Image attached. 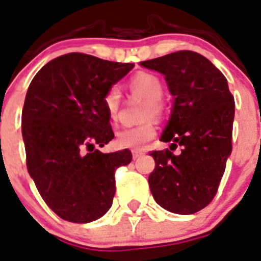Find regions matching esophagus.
I'll use <instances>...</instances> for the list:
<instances>
[{"label":"esophagus","instance_id":"34e87169","mask_svg":"<svg viewBox=\"0 0 261 261\" xmlns=\"http://www.w3.org/2000/svg\"><path fill=\"white\" fill-rule=\"evenodd\" d=\"M143 154H144V152H143V150H139V149H134L133 150V158H134V160H136V158H139L140 155H143Z\"/></svg>","mask_w":261,"mask_h":261}]
</instances>
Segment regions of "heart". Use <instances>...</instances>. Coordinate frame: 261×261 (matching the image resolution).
<instances>
[{
  "label": "heart",
  "instance_id": "b5f03b06",
  "mask_svg": "<svg viewBox=\"0 0 261 261\" xmlns=\"http://www.w3.org/2000/svg\"><path fill=\"white\" fill-rule=\"evenodd\" d=\"M127 87L134 96L144 100L140 119L145 122L135 127L123 128L119 131L116 136V144L119 148L143 149L155 135V126L150 119H162L166 112L162 101V96L165 94L164 82L161 81L157 74L149 72H139L131 77ZM101 100L109 121L116 123L118 121L119 109H121L119 90L116 86L109 87L104 92Z\"/></svg>",
  "mask_w": 261,
  "mask_h": 261
}]
</instances>
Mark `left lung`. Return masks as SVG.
I'll return each mask as SVG.
<instances>
[{
  "instance_id": "left-lung-1",
  "label": "left lung",
  "mask_w": 261,
  "mask_h": 261,
  "mask_svg": "<svg viewBox=\"0 0 261 261\" xmlns=\"http://www.w3.org/2000/svg\"><path fill=\"white\" fill-rule=\"evenodd\" d=\"M140 64L165 74L175 96L161 136L171 147L150 152L155 161L148 179L150 192L165 210L198 213L216 196L232 152L234 97L223 73L194 51H176ZM172 146H181L182 152L175 156Z\"/></svg>"
}]
</instances>
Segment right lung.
Masks as SVG:
<instances>
[{
    "instance_id": "1",
    "label": "right lung",
    "mask_w": 261,
    "mask_h": 261,
    "mask_svg": "<svg viewBox=\"0 0 261 261\" xmlns=\"http://www.w3.org/2000/svg\"><path fill=\"white\" fill-rule=\"evenodd\" d=\"M133 63L69 53L43 65L27 91L21 133L27 169L48 207L72 223H90L111 208L114 174L128 149L101 153L114 138L103 95Z\"/></svg>"
}]
</instances>
